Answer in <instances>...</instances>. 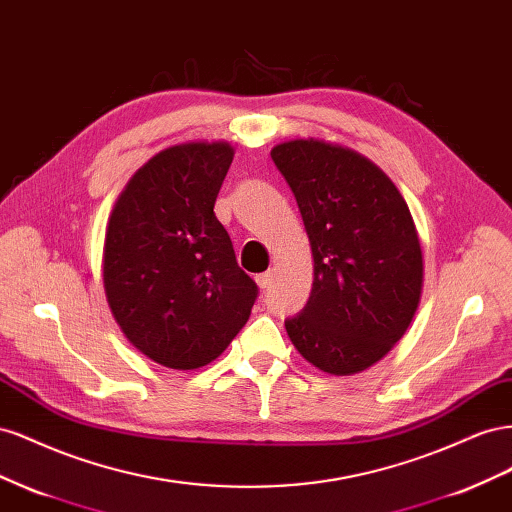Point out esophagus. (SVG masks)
<instances>
[{
  "instance_id": "34e87169",
  "label": "esophagus",
  "mask_w": 512,
  "mask_h": 512,
  "mask_svg": "<svg viewBox=\"0 0 512 512\" xmlns=\"http://www.w3.org/2000/svg\"><path fill=\"white\" fill-rule=\"evenodd\" d=\"M255 281H257V285H259L261 289H268V287L272 285V281H274V274H272V272L257 274V276H255Z\"/></svg>"
}]
</instances>
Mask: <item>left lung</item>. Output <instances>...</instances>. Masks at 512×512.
I'll list each match as a JSON object with an SVG mask.
<instances>
[{"instance_id": "left-lung-1", "label": "left lung", "mask_w": 512, "mask_h": 512, "mask_svg": "<svg viewBox=\"0 0 512 512\" xmlns=\"http://www.w3.org/2000/svg\"><path fill=\"white\" fill-rule=\"evenodd\" d=\"M270 156L313 251V289L285 319L289 339L324 373H360L390 352L418 309L422 251L410 208L382 169L341 145L296 139Z\"/></svg>"}]
</instances>
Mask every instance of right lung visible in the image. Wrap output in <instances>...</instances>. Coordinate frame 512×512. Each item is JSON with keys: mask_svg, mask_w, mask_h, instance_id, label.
Here are the masks:
<instances>
[{"mask_svg": "<svg viewBox=\"0 0 512 512\" xmlns=\"http://www.w3.org/2000/svg\"><path fill=\"white\" fill-rule=\"evenodd\" d=\"M231 160L225 141L173 145L130 178L109 218L102 281L111 313L141 354L169 369L221 356L257 300L214 214Z\"/></svg>", "mask_w": 512, "mask_h": 512, "instance_id": "1", "label": "right lung"}]
</instances>
